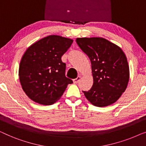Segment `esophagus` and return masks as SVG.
Masks as SVG:
<instances>
[{
	"label": "esophagus",
	"instance_id": "esophagus-1",
	"mask_svg": "<svg viewBox=\"0 0 146 146\" xmlns=\"http://www.w3.org/2000/svg\"><path fill=\"white\" fill-rule=\"evenodd\" d=\"M80 80H81V77H80V76H79V77H77V78H76V79H73V83H75V84L78 83L79 82Z\"/></svg>",
	"mask_w": 146,
	"mask_h": 146
}]
</instances>
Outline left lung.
Wrapping results in <instances>:
<instances>
[{
    "instance_id": "obj_1",
    "label": "left lung",
    "mask_w": 146,
    "mask_h": 146,
    "mask_svg": "<svg viewBox=\"0 0 146 146\" xmlns=\"http://www.w3.org/2000/svg\"><path fill=\"white\" fill-rule=\"evenodd\" d=\"M76 42L89 57L93 85L85 97L94 106L114 103L126 90L130 71L126 55L120 47L102 38H81Z\"/></svg>"
}]
</instances>
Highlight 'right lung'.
I'll use <instances>...</instances> for the list:
<instances>
[{
  "label": "right lung",
  "instance_id": "add662e5",
  "mask_svg": "<svg viewBox=\"0 0 146 146\" xmlns=\"http://www.w3.org/2000/svg\"><path fill=\"white\" fill-rule=\"evenodd\" d=\"M73 40L52 35L28 48L20 61L19 79L23 91L33 101L51 105L58 100L73 81L65 77L61 56Z\"/></svg>",
  "mask_w": 146,
  "mask_h": 146
}]
</instances>
